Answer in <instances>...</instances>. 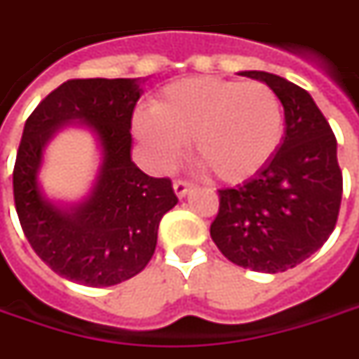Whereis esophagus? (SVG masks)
Wrapping results in <instances>:
<instances>
[{"label":"esophagus","mask_w":359,"mask_h":359,"mask_svg":"<svg viewBox=\"0 0 359 359\" xmlns=\"http://www.w3.org/2000/svg\"><path fill=\"white\" fill-rule=\"evenodd\" d=\"M189 189H191V184H189V182H185V180H175L174 182V191H175V195L180 197V199H182V197H185Z\"/></svg>","instance_id":"34e87169"}]
</instances>
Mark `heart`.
Segmentation results:
<instances>
[{
    "instance_id": "heart-1",
    "label": "heart",
    "mask_w": 359,
    "mask_h": 359,
    "mask_svg": "<svg viewBox=\"0 0 359 359\" xmlns=\"http://www.w3.org/2000/svg\"><path fill=\"white\" fill-rule=\"evenodd\" d=\"M135 130L168 168L194 140V156L226 184H241L278 152L283 138V107L262 81L189 78L168 86L152 113H138Z\"/></svg>"
}]
</instances>
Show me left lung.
Segmentation results:
<instances>
[{"mask_svg":"<svg viewBox=\"0 0 359 359\" xmlns=\"http://www.w3.org/2000/svg\"><path fill=\"white\" fill-rule=\"evenodd\" d=\"M242 76L276 91L285 137L252 180L219 189L211 238L232 264L279 273L315 254L334 231L342 201L336 137L309 91L268 72Z\"/></svg>","mask_w":359,"mask_h":359,"instance_id":"1","label":"left lung"}]
</instances>
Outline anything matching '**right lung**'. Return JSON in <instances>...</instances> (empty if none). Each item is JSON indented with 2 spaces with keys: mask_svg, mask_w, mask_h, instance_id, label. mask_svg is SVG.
Wrapping results in <instances>:
<instances>
[{
  "mask_svg": "<svg viewBox=\"0 0 359 359\" xmlns=\"http://www.w3.org/2000/svg\"><path fill=\"white\" fill-rule=\"evenodd\" d=\"M137 80H68L29 115L13 168L19 222L36 256L62 278L109 287L135 278L152 258L158 224L177 197L170 177H150L130 160V121L140 97ZM96 133L104 164L92 195L60 210L38 189L42 150L66 122Z\"/></svg>",
  "mask_w": 359,
  "mask_h": 359,
  "instance_id": "add662e5",
  "label": "right lung"
}]
</instances>
